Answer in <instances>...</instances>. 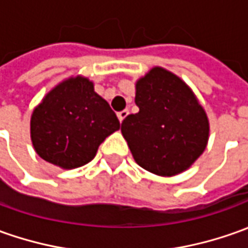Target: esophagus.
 <instances>
[{
  "label": "esophagus",
  "instance_id": "1",
  "mask_svg": "<svg viewBox=\"0 0 248 248\" xmlns=\"http://www.w3.org/2000/svg\"><path fill=\"white\" fill-rule=\"evenodd\" d=\"M129 115V110H124L121 111V112H118V119H119V122L122 124V121H124V118Z\"/></svg>",
  "mask_w": 248,
  "mask_h": 248
}]
</instances>
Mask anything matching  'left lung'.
Segmentation results:
<instances>
[{"instance_id":"8db88e82","label":"left lung","mask_w":248,"mask_h":248,"mask_svg":"<svg viewBox=\"0 0 248 248\" xmlns=\"http://www.w3.org/2000/svg\"><path fill=\"white\" fill-rule=\"evenodd\" d=\"M137 114L121 131L138 166L159 176L188 170L208 145L209 119L200 100L179 76L152 67L136 81Z\"/></svg>"}]
</instances>
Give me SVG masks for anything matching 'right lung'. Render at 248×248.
Wrapping results in <instances>:
<instances>
[{
    "label": "right lung",
    "mask_w": 248,
    "mask_h": 248,
    "mask_svg": "<svg viewBox=\"0 0 248 248\" xmlns=\"http://www.w3.org/2000/svg\"><path fill=\"white\" fill-rule=\"evenodd\" d=\"M118 129L119 121L110 104L81 75L50 89L33 108L30 122L35 152L62 170L85 166Z\"/></svg>",
    "instance_id": "obj_1"
}]
</instances>
